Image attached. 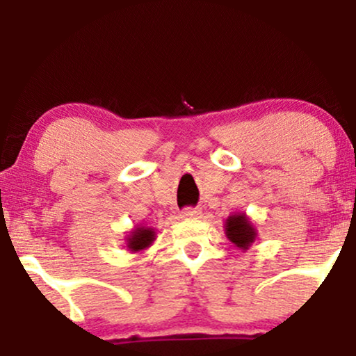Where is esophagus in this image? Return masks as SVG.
Returning a JSON list of instances; mask_svg holds the SVG:
<instances>
[{"label": "esophagus", "instance_id": "obj_1", "mask_svg": "<svg viewBox=\"0 0 356 356\" xmlns=\"http://www.w3.org/2000/svg\"><path fill=\"white\" fill-rule=\"evenodd\" d=\"M199 214H201V211L199 209H194V207H187V209L182 211V218H199Z\"/></svg>", "mask_w": 356, "mask_h": 356}]
</instances>
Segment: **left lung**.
Wrapping results in <instances>:
<instances>
[{"label": "left lung", "mask_w": 356, "mask_h": 356, "mask_svg": "<svg viewBox=\"0 0 356 356\" xmlns=\"http://www.w3.org/2000/svg\"><path fill=\"white\" fill-rule=\"evenodd\" d=\"M224 231H226L227 239L241 251H248L257 238L254 224L248 218L246 212H234V214H231L226 219V222H224Z\"/></svg>", "instance_id": "1"}]
</instances>
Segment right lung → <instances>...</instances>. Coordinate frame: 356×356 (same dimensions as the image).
<instances>
[{
	"mask_svg": "<svg viewBox=\"0 0 356 356\" xmlns=\"http://www.w3.org/2000/svg\"><path fill=\"white\" fill-rule=\"evenodd\" d=\"M155 238H157V236H155L154 227H147L138 224V226L134 227V229L129 232V236L125 238V248L127 251L130 252H140L144 251V249L152 246Z\"/></svg>",
	"mask_w": 356,
	"mask_h": 356,
	"instance_id": "add662e5",
	"label": "right lung"
}]
</instances>
